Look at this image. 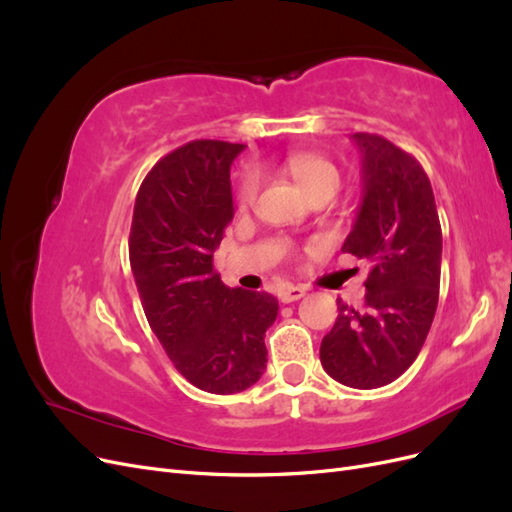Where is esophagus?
I'll return each instance as SVG.
<instances>
[{
    "mask_svg": "<svg viewBox=\"0 0 512 512\" xmlns=\"http://www.w3.org/2000/svg\"><path fill=\"white\" fill-rule=\"evenodd\" d=\"M303 297H305V290H303L301 286H284V288L280 290L282 303H294V301H299V299H303Z\"/></svg>",
    "mask_w": 512,
    "mask_h": 512,
    "instance_id": "34e87169",
    "label": "esophagus"
}]
</instances>
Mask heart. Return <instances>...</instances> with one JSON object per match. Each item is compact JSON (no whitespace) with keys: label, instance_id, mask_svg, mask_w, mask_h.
Here are the masks:
<instances>
[{"label":"heart","instance_id":"1","mask_svg":"<svg viewBox=\"0 0 512 512\" xmlns=\"http://www.w3.org/2000/svg\"><path fill=\"white\" fill-rule=\"evenodd\" d=\"M282 168L288 177L297 181V185L305 192L307 198H312L314 194H320V192L335 194L339 188V181H342L339 168L331 160L316 156V153L294 151L290 156H286V160L282 162ZM256 194H258V175L245 173L239 185V205L241 207L254 205Z\"/></svg>","mask_w":512,"mask_h":512}]
</instances>
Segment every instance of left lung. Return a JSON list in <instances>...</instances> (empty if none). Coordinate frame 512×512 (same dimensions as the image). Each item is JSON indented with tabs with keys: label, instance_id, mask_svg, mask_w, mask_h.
<instances>
[{
	"label": "left lung",
	"instance_id": "8db88e82",
	"mask_svg": "<svg viewBox=\"0 0 512 512\" xmlns=\"http://www.w3.org/2000/svg\"><path fill=\"white\" fill-rule=\"evenodd\" d=\"M361 156V205L342 252L371 262L365 307L337 301L320 344L327 374L378 389L414 363L438 307L442 228L431 183L410 153L376 134L350 136Z\"/></svg>",
	"mask_w": 512,
	"mask_h": 512
}]
</instances>
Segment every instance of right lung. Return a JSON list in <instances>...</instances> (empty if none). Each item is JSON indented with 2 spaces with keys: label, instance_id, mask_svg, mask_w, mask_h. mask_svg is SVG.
Wrapping results in <instances>:
<instances>
[{
  "label": "right lung",
  "instance_id": "obj_1",
  "mask_svg": "<svg viewBox=\"0 0 512 512\" xmlns=\"http://www.w3.org/2000/svg\"><path fill=\"white\" fill-rule=\"evenodd\" d=\"M239 143L192 141L168 153L136 194L130 267L151 331L200 391L250 389L267 367L269 292L228 288L213 271L232 209L230 166Z\"/></svg>",
  "mask_w": 512,
  "mask_h": 512
}]
</instances>
